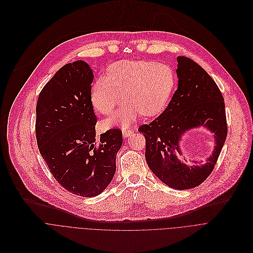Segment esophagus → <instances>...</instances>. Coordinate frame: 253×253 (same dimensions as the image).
Returning a JSON list of instances; mask_svg holds the SVG:
<instances>
[{"label": "esophagus", "instance_id": "1", "mask_svg": "<svg viewBox=\"0 0 253 253\" xmlns=\"http://www.w3.org/2000/svg\"><path fill=\"white\" fill-rule=\"evenodd\" d=\"M132 132H133L132 129H129V128H124V129H123V135H124L125 137H127V136L131 135Z\"/></svg>", "mask_w": 253, "mask_h": 253}]
</instances>
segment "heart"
Segmentation results:
<instances>
[{"instance_id": "1", "label": "heart", "mask_w": 253, "mask_h": 253, "mask_svg": "<svg viewBox=\"0 0 253 253\" xmlns=\"http://www.w3.org/2000/svg\"><path fill=\"white\" fill-rule=\"evenodd\" d=\"M175 82V73L169 65L120 62L110 68L107 78H100L92 84L91 104L102 115H111L125 98L123 107L105 126H129L141 114L153 117L162 113L169 102Z\"/></svg>"}]
</instances>
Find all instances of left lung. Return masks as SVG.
<instances>
[{
    "label": "left lung",
    "instance_id": "left-lung-1",
    "mask_svg": "<svg viewBox=\"0 0 253 253\" xmlns=\"http://www.w3.org/2000/svg\"><path fill=\"white\" fill-rule=\"evenodd\" d=\"M177 89L165 112L138 131L145 137V160L150 170L175 189L203 183L211 173L227 135L224 99L215 82L198 64L177 57ZM203 125L215 132L213 155L203 166L188 167L180 162L181 135Z\"/></svg>",
    "mask_w": 253,
    "mask_h": 253
}]
</instances>
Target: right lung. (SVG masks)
<instances>
[{
  "mask_svg": "<svg viewBox=\"0 0 253 253\" xmlns=\"http://www.w3.org/2000/svg\"><path fill=\"white\" fill-rule=\"evenodd\" d=\"M92 80L85 62L67 64L42 87L36 108L41 156L65 189L84 197L99 194L111 183L123 144L118 128L95 137Z\"/></svg>",
  "mask_w": 253,
  "mask_h": 253,
  "instance_id": "add662e5",
  "label": "right lung"
}]
</instances>
